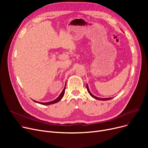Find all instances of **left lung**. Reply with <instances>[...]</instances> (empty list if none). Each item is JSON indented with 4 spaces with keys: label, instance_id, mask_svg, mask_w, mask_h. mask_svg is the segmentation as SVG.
Masks as SVG:
<instances>
[{
    "label": "left lung",
    "instance_id": "obj_1",
    "mask_svg": "<svg viewBox=\"0 0 148 148\" xmlns=\"http://www.w3.org/2000/svg\"><path fill=\"white\" fill-rule=\"evenodd\" d=\"M86 88H87V90H88V92L89 93V94H90V95L92 97H93L94 98H95V99H99V100H103V101H105V100H109V99H111L112 98H98V97H95V96H94V95L93 94H92V93L90 92V90H89V88H88V84L86 85Z\"/></svg>",
    "mask_w": 148,
    "mask_h": 148
}]
</instances>
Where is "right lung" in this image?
Returning <instances> with one entry per match:
<instances>
[{
  "label": "right lung",
  "instance_id": "add662e5",
  "mask_svg": "<svg viewBox=\"0 0 148 148\" xmlns=\"http://www.w3.org/2000/svg\"><path fill=\"white\" fill-rule=\"evenodd\" d=\"M65 86H66V84H65ZM65 86L64 90H62L61 94H60V95H59L56 99H54V100L52 101H50V102H47V103H40V102H38V101H34V100H33V101H34L35 102H36V103H37L41 104H43V105H50V104H54V103H56L59 102V101L62 98V97H64V94H65Z\"/></svg>",
  "mask_w": 148,
  "mask_h": 148
}]
</instances>
